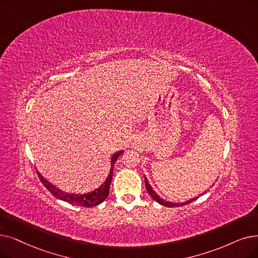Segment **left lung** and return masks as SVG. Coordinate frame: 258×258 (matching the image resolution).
Returning <instances> with one entry per match:
<instances>
[{
	"label": "left lung",
	"instance_id": "left-lung-1",
	"mask_svg": "<svg viewBox=\"0 0 258 258\" xmlns=\"http://www.w3.org/2000/svg\"><path fill=\"white\" fill-rule=\"evenodd\" d=\"M144 181H145V187H147V191H148V193L153 197V199L154 200H156L157 203H159L160 205H162V206H164V207H167V208H173V207H181V206H184V205H187V204H191V203H193L194 200H196L198 197H195V198H192V199H189V200H187V201H185V203H182V204H180V203H178V204H174V203H170V201H165V200H163V199H161L158 195L156 194V192L154 191V189L152 188V186H151V184L149 183V181H148V179L144 177Z\"/></svg>",
	"mask_w": 258,
	"mask_h": 258
}]
</instances>
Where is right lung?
Listing matches in <instances>:
<instances>
[{
    "mask_svg": "<svg viewBox=\"0 0 258 258\" xmlns=\"http://www.w3.org/2000/svg\"><path fill=\"white\" fill-rule=\"evenodd\" d=\"M123 154V151H119L117 153H115L111 157V161H110V171L108 174V177L106 178V180L104 181L103 184L100 185L98 188L94 189L93 192H89L86 194H69L65 193L61 189L57 188L54 185H52L50 182H48L46 179H44L42 177V175L37 172L41 182L43 183V185L45 186L48 191L58 199H61L63 201H66L71 205H76L79 207H85V208H92V207H96L98 205H100L101 203L106 199V197L109 194V186H110V182H111V177H113V170H114V165L116 160L118 159V157Z\"/></svg>",
    "mask_w": 258,
    "mask_h": 258,
    "instance_id": "add662e5",
    "label": "right lung"
}]
</instances>
